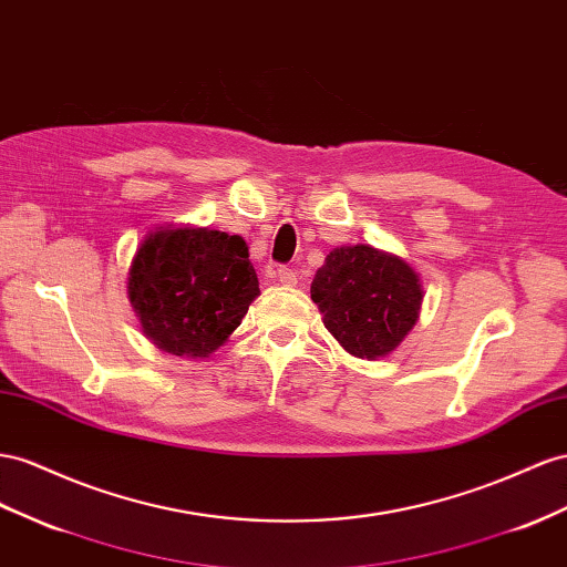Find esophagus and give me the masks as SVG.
<instances>
[{
	"mask_svg": "<svg viewBox=\"0 0 567 567\" xmlns=\"http://www.w3.org/2000/svg\"><path fill=\"white\" fill-rule=\"evenodd\" d=\"M277 279H279L284 286H296L298 274H296V269H290V267H279V269H277Z\"/></svg>",
	"mask_w": 567,
	"mask_h": 567,
	"instance_id": "34e87169",
	"label": "esophagus"
}]
</instances>
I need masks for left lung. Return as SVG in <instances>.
Instances as JSON below:
<instances>
[{"label": "left lung", "instance_id": "1", "mask_svg": "<svg viewBox=\"0 0 567 567\" xmlns=\"http://www.w3.org/2000/svg\"><path fill=\"white\" fill-rule=\"evenodd\" d=\"M312 300L350 355L377 360L401 346L422 305L417 274L370 246L336 248L315 274Z\"/></svg>", "mask_w": 567, "mask_h": 567}]
</instances>
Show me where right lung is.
<instances>
[{
    "label": "right lung",
    "instance_id": "add662e5",
    "mask_svg": "<svg viewBox=\"0 0 567 567\" xmlns=\"http://www.w3.org/2000/svg\"><path fill=\"white\" fill-rule=\"evenodd\" d=\"M240 236L209 228L150 234L133 257L128 298L147 339L164 353L207 358L259 296Z\"/></svg>",
    "mask_w": 567,
    "mask_h": 567
}]
</instances>
